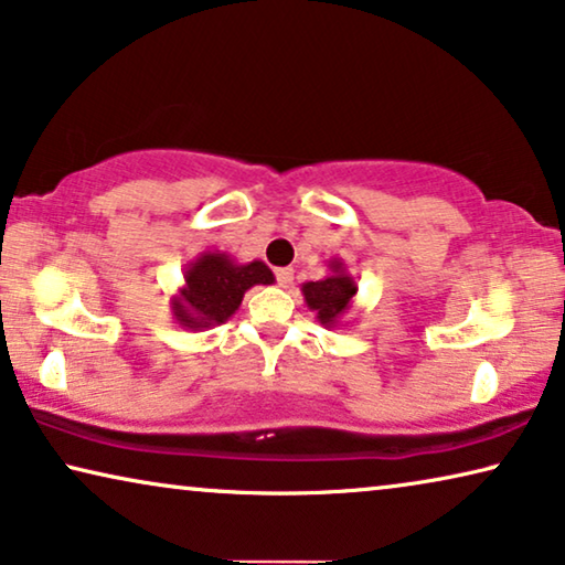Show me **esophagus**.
I'll use <instances>...</instances> for the list:
<instances>
[{
  "label": "esophagus",
  "instance_id": "esophagus-1",
  "mask_svg": "<svg viewBox=\"0 0 565 565\" xmlns=\"http://www.w3.org/2000/svg\"><path fill=\"white\" fill-rule=\"evenodd\" d=\"M276 281H279L284 289H289L294 284V268H276Z\"/></svg>",
  "mask_w": 565,
  "mask_h": 565
}]
</instances>
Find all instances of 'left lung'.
Instances as JSON below:
<instances>
[{
    "label": "left lung",
    "mask_w": 565,
    "mask_h": 565,
    "mask_svg": "<svg viewBox=\"0 0 565 565\" xmlns=\"http://www.w3.org/2000/svg\"><path fill=\"white\" fill-rule=\"evenodd\" d=\"M327 268L330 274L324 279L301 284V294H305L309 311H315L317 322L332 330V327H342V319L352 311L358 281L342 258H330Z\"/></svg>",
    "instance_id": "8db88e82"
}]
</instances>
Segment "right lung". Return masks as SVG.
<instances>
[{
	"mask_svg": "<svg viewBox=\"0 0 565 565\" xmlns=\"http://www.w3.org/2000/svg\"><path fill=\"white\" fill-rule=\"evenodd\" d=\"M182 276L184 284L170 299V307L174 322L192 332L228 322L250 286L276 281L264 260L238 264L221 250H202L184 266Z\"/></svg>",
	"mask_w": 565,
	"mask_h": 565,
	"instance_id": "right-lung-1",
	"label": "right lung"
}]
</instances>
